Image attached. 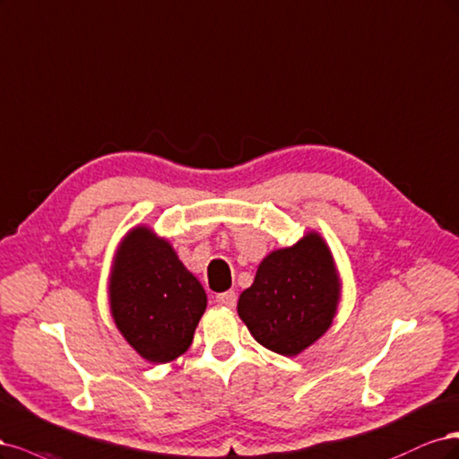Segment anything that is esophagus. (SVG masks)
I'll use <instances>...</instances> for the list:
<instances>
[{"instance_id": "1", "label": "esophagus", "mask_w": 459, "mask_h": 459, "mask_svg": "<svg viewBox=\"0 0 459 459\" xmlns=\"http://www.w3.org/2000/svg\"><path fill=\"white\" fill-rule=\"evenodd\" d=\"M215 301L219 305H223L227 308H234L236 307V293L234 291H223L215 295Z\"/></svg>"}]
</instances>
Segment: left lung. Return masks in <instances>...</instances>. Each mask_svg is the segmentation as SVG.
I'll list each match as a JSON object with an SVG mask.
<instances>
[{"label": "left lung", "mask_w": 459, "mask_h": 459, "mask_svg": "<svg viewBox=\"0 0 459 459\" xmlns=\"http://www.w3.org/2000/svg\"><path fill=\"white\" fill-rule=\"evenodd\" d=\"M342 286L330 246L308 230L259 263L254 284L240 293L238 316L264 349L298 357L330 330Z\"/></svg>", "instance_id": "8db88e82"}]
</instances>
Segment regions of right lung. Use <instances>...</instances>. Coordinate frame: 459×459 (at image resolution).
I'll list each match as a JSON object with an SVG mask.
<instances>
[{"instance_id":"add662e5","label":"right lung","mask_w":459,"mask_h":459,"mask_svg":"<svg viewBox=\"0 0 459 459\" xmlns=\"http://www.w3.org/2000/svg\"><path fill=\"white\" fill-rule=\"evenodd\" d=\"M108 303L126 342L144 360L166 364L188 351L208 295L169 240L139 225L116 247Z\"/></svg>"}]
</instances>
